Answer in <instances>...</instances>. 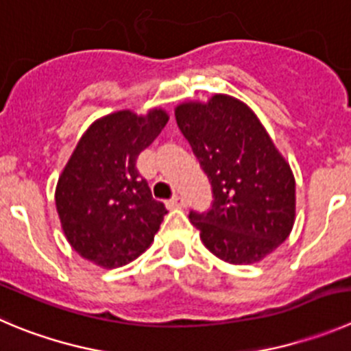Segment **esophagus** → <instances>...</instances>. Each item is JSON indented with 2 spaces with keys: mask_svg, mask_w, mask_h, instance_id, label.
<instances>
[{
  "mask_svg": "<svg viewBox=\"0 0 351 351\" xmlns=\"http://www.w3.org/2000/svg\"><path fill=\"white\" fill-rule=\"evenodd\" d=\"M166 206H168L169 209H182L185 208V201H183L180 195H175V197H171L168 202H166Z\"/></svg>",
  "mask_w": 351,
  "mask_h": 351,
  "instance_id": "obj_1",
  "label": "esophagus"
}]
</instances>
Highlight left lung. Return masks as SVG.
<instances>
[{"label": "left lung", "instance_id": "left-lung-1", "mask_svg": "<svg viewBox=\"0 0 351 351\" xmlns=\"http://www.w3.org/2000/svg\"><path fill=\"white\" fill-rule=\"evenodd\" d=\"M213 186L211 209L191 213L202 244L230 265L258 263L289 237L296 182L286 157L247 104L225 93L175 109Z\"/></svg>", "mask_w": 351, "mask_h": 351}]
</instances>
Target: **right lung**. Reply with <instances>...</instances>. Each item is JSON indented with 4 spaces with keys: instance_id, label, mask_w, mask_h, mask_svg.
Wrapping results in <instances>:
<instances>
[{
    "instance_id": "obj_1",
    "label": "right lung",
    "mask_w": 351,
    "mask_h": 351,
    "mask_svg": "<svg viewBox=\"0 0 351 351\" xmlns=\"http://www.w3.org/2000/svg\"><path fill=\"white\" fill-rule=\"evenodd\" d=\"M168 119L160 107L123 109L91 123L77 142L58 176L55 206L65 239L84 260L123 267L154 242L168 211L152 197L136 159Z\"/></svg>"
}]
</instances>
